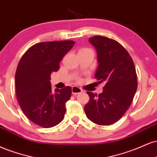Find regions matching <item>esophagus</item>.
<instances>
[{
	"instance_id": "obj_1",
	"label": "esophagus",
	"mask_w": 157,
	"mask_h": 157,
	"mask_svg": "<svg viewBox=\"0 0 157 157\" xmlns=\"http://www.w3.org/2000/svg\"><path fill=\"white\" fill-rule=\"evenodd\" d=\"M82 90L81 89V88L78 87V86H73V87H72V93H73V95H76V94L82 93Z\"/></svg>"
}]
</instances>
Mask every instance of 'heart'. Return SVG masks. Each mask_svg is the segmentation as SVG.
I'll return each instance as SVG.
<instances>
[{"instance_id": "obj_1", "label": "heart", "mask_w": 157, "mask_h": 157, "mask_svg": "<svg viewBox=\"0 0 157 157\" xmlns=\"http://www.w3.org/2000/svg\"><path fill=\"white\" fill-rule=\"evenodd\" d=\"M86 50H90V49L86 48H81L80 50H79V51H86Z\"/></svg>"}]
</instances>
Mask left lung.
I'll return each mask as SVG.
<instances>
[{
  "instance_id": "left-lung-1",
  "label": "left lung",
  "mask_w": 157,
  "mask_h": 157,
  "mask_svg": "<svg viewBox=\"0 0 157 157\" xmlns=\"http://www.w3.org/2000/svg\"><path fill=\"white\" fill-rule=\"evenodd\" d=\"M89 41L98 53L95 78L105 86L99 95L86 92L90 101L84 111L92 122L109 126L119 121L133 101L137 89L135 66L128 51L116 40L94 36Z\"/></svg>"
}]
</instances>
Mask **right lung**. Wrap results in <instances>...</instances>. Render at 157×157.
Wrapping results in <instances>:
<instances>
[{
	"label": "right lung",
	"instance_id": "add662e5",
	"mask_svg": "<svg viewBox=\"0 0 157 157\" xmlns=\"http://www.w3.org/2000/svg\"><path fill=\"white\" fill-rule=\"evenodd\" d=\"M74 44L73 40L35 44L18 63L15 73L18 103L28 118L43 128L56 126L64 119L72 89L67 86L53 92L50 80L51 73L59 71L62 58Z\"/></svg>",
	"mask_w": 157,
	"mask_h": 157
}]
</instances>
